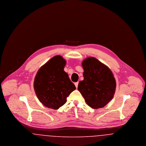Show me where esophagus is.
I'll return each mask as SVG.
<instances>
[{
  "mask_svg": "<svg viewBox=\"0 0 146 146\" xmlns=\"http://www.w3.org/2000/svg\"><path fill=\"white\" fill-rule=\"evenodd\" d=\"M78 84H79V82H76V83H75L74 84H75V86H76V88H78Z\"/></svg>",
  "mask_w": 146,
  "mask_h": 146,
  "instance_id": "obj_1",
  "label": "esophagus"
}]
</instances>
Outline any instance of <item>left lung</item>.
Returning a JSON list of instances; mask_svg holds the SVG:
<instances>
[{"mask_svg":"<svg viewBox=\"0 0 146 146\" xmlns=\"http://www.w3.org/2000/svg\"><path fill=\"white\" fill-rule=\"evenodd\" d=\"M84 80L80 81L78 89L85 102L94 109L102 108L114 96L116 82L111 70L93 57L82 62Z\"/></svg>","mask_w":146,"mask_h":146,"instance_id":"8db88e82","label":"left lung"}]
</instances>
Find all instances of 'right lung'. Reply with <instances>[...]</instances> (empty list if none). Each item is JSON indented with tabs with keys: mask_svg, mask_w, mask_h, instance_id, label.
<instances>
[{
	"mask_svg": "<svg viewBox=\"0 0 146 146\" xmlns=\"http://www.w3.org/2000/svg\"><path fill=\"white\" fill-rule=\"evenodd\" d=\"M66 60L62 56L51 58L38 70L34 81L36 95L45 107L57 110L67 101L76 88L64 71Z\"/></svg>",
	"mask_w": 146,
	"mask_h": 146,
	"instance_id": "add662e5",
	"label": "right lung"
}]
</instances>
